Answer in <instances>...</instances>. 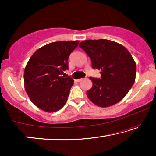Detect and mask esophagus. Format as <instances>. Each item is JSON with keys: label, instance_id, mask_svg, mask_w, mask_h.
Listing matches in <instances>:
<instances>
[{"label": "esophagus", "instance_id": "34e87169", "mask_svg": "<svg viewBox=\"0 0 156 156\" xmlns=\"http://www.w3.org/2000/svg\"><path fill=\"white\" fill-rule=\"evenodd\" d=\"M82 80H83V78H79V79H76V81L78 82V83H79V82L82 81Z\"/></svg>", "mask_w": 156, "mask_h": 156}]
</instances>
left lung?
I'll list each match as a JSON object with an SVG mask.
<instances>
[{"label":"left lung","mask_w":156,"mask_h":156,"mask_svg":"<svg viewBox=\"0 0 156 156\" xmlns=\"http://www.w3.org/2000/svg\"><path fill=\"white\" fill-rule=\"evenodd\" d=\"M91 60L92 67L100 70L101 78L90 77L93 86L87 91L97 106L107 107L124 98L135 82L136 64L127 49L106 39L87 40L79 44Z\"/></svg>","instance_id":"8db88e82"}]
</instances>
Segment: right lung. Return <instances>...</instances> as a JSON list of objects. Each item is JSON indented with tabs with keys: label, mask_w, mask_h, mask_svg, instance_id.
Returning a JSON list of instances; mask_svg holds the SVG:
<instances>
[{
	"label": "right lung",
	"mask_w": 156,
	"mask_h": 156,
	"mask_svg": "<svg viewBox=\"0 0 156 156\" xmlns=\"http://www.w3.org/2000/svg\"><path fill=\"white\" fill-rule=\"evenodd\" d=\"M78 41L54 42L39 48L24 72L25 89L31 101L46 112L60 110L67 102L73 80L65 77L68 58Z\"/></svg>",
	"instance_id": "right-lung-1"
}]
</instances>
